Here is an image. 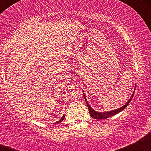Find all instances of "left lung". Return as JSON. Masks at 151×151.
Listing matches in <instances>:
<instances>
[{"instance_id":"left-lung-1","label":"left lung","mask_w":151,"mask_h":151,"mask_svg":"<svg viewBox=\"0 0 151 151\" xmlns=\"http://www.w3.org/2000/svg\"><path fill=\"white\" fill-rule=\"evenodd\" d=\"M134 91H135V90H134ZM83 94H84V99H85L86 105H87V107H88V109H89L90 116H91V117L93 118V119H98V120H102V119H107V118L112 116H114V115H116V114H119V112H121V111L124 110V109H125L128 105H129L130 101H131V99H132V98L133 96V94H134V92L133 93L132 96H131V98H130V99L129 100V101L126 102V104H125V105L122 106H121V108H119V109H115V110H113V111H106V112H99V111H96L93 110V109L91 108V106H90V105L89 104H88V101H87V100H86V96H85V94H84V93H83Z\"/></svg>"}]
</instances>
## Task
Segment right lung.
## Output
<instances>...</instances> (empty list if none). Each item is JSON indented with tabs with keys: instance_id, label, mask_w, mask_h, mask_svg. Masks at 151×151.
<instances>
[{
	"instance_id": "1",
	"label": "right lung",
	"mask_w": 151,
	"mask_h": 151,
	"mask_svg": "<svg viewBox=\"0 0 151 151\" xmlns=\"http://www.w3.org/2000/svg\"><path fill=\"white\" fill-rule=\"evenodd\" d=\"M64 119H65V116H64V115H63V116H62V117L61 118V119H60V121H57V122H56V123H55V124H59V123L62 122V121L64 120Z\"/></svg>"
}]
</instances>
